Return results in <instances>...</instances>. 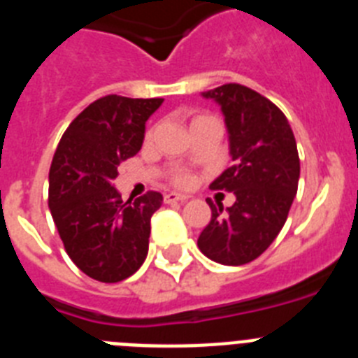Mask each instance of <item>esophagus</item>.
Listing matches in <instances>:
<instances>
[{
  "label": "esophagus",
  "instance_id": "34e87169",
  "mask_svg": "<svg viewBox=\"0 0 358 358\" xmlns=\"http://www.w3.org/2000/svg\"><path fill=\"white\" fill-rule=\"evenodd\" d=\"M188 195L177 194V192H170V194H164V202H185L188 201Z\"/></svg>",
  "mask_w": 358,
  "mask_h": 358
}]
</instances>
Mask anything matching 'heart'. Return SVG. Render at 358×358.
I'll list each match as a JSON object with an SVG mask.
<instances>
[{
	"mask_svg": "<svg viewBox=\"0 0 358 358\" xmlns=\"http://www.w3.org/2000/svg\"><path fill=\"white\" fill-rule=\"evenodd\" d=\"M206 120H213V116H208V115H195L192 116V122H189V125H192V129L197 125V123H202L206 122ZM152 136V131H148L147 138H150ZM172 182L177 186H188L189 182H192V176H189L188 172H185V170H176V172L172 173Z\"/></svg>",
	"mask_w": 358,
	"mask_h": 358,
	"instance_id": "obj_1",
	"label": "heart"
}]
</instances>
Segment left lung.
Here are the masks:
<instances>
[{
    "mask_svg": "<svg viewBox=\"0 0 358 358\" xmlns=\"http://www.w3.org/2000/svg\"><path fill=\"white\" fill-rule=\"evenodd\" d=\"M222 107L233 164L210 185L233 192L224 210L211 199V220L197 245L210 260L243 265L274 242L297 194L299 156L287 116L268 98L242 84H224L202 93Z\"/></svg>",
    "mask_w": 358,
    "mask_h": 358,
    "instance_id": "obj_1",
    "label": "left lung"
}]
</instances>
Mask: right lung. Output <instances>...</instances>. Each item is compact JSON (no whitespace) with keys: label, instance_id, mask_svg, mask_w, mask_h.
Listing matches in <instances>:
<instances>
[{"label":"right lung","instance_id":"right-lung-1","mask_svg":"<svg viewBox=\"0 0 358 358\" xmlns=\"http://www.w3.org/2000/svg\"><path fill=\"white\" fill-rule=\"evenodd\" d=\"M163 98L107 94L85 107L62 134L50 166L48 206L71 262L102 283H118L141 267L150 217L163 195L122 201L113 186L118 166L143 145L145 122Z\"/></svg>","mask_w":358,"mask_h":358}]
</instances>
